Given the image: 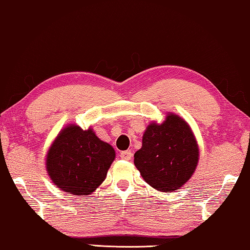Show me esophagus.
<instances>
[{"label":"esophagus","instance_id":"esophagus-1","mask_svg":"<svg viewBox=\"0 0 250 250\" xmlns=\"http://www.w3.org/2000/svg\"><path fill=\"white\" fill-rule=\"evenodd\" d=\"M132 156V153L130 152V150H125V152H121L120 153V157L122 160H125V161H129L131 159Z\"/></svg>","mask_w":250,"mask_h":250}]
</instances>
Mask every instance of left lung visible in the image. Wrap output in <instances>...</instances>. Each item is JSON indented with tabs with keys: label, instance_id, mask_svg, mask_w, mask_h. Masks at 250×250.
<instances>
[{
	"label": "left lung",
	"instance_id": "1",
	"mask_svg": "<svg viewBox=\"0 0 250 250\" xmlns=\"http://www.w3.org/2000/svg\"><path fill=\"white\" fill-rule=\"evenodd\" d=\"M198 159V144L191 128L179 115L168 113L161 125L152 122L147 126L133 163L147 184L167 192L191 178Z\"/></svg>",
	"mask_w": 250,
	"mask_h": 250
}]
</instances>
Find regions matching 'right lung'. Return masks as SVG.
Wrapping results in <instances>:
<instances>
[{
    "label": "right lung",
    "instance_id": "obj_1",
    "mask_svg": "<svg viewBox=\"0 0 250 250\" xmlns=\"http://www.w3.org/2000/svg\"><path fill=\"white\" fill-rule=\"evenodd\" d=\"M115 159L110 144L95 135L93 129L77 125L62 129L46 155V170L56 187L76 196L96 190L106 178Z\"/></svg>",
    "mask_w": 250,
    "mask_h": 250
}]
</instances>
